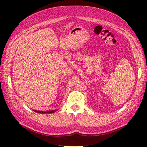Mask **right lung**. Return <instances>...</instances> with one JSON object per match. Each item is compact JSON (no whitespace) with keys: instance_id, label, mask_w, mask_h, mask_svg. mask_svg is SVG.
<instances>
[{"instance_id":"right-lung-1","label":"right lung","mask_w":147,"mask_h":147,"mask_svg":"<svg viewBox=\"0 0 147 147\" xmlns=\"http://www.w3.org/2000/svg\"><path fill=\"white\" fill-rule=\"evenodd\" d=\"M34 111L37 113H53L54 112V111H37L35 110Z\"/></svg>"}]
</instances>
